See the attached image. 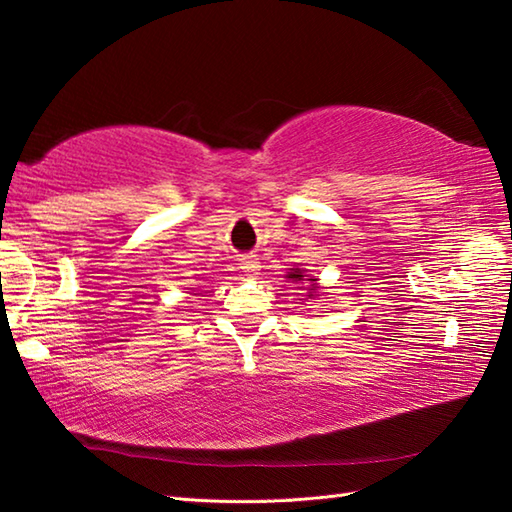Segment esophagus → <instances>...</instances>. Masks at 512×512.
I'll list each match as a JSON object with an SVG mask.
<instances>
[{
  "mask_svg": "<svg viewBox=\"0 0 512 512\" xmlns=\"http://www.w3.org/2000/svg\"><path fill=\"white\" fill-rule=\"evenodd\" d=\"M259 259L257 257H244L242 259V270H244V275H248V277H255L257 273H259Z\"/></svg>",
  "mask_w": 512,
  "mask_h": 512,
  "instance_id": "1",
  "label": "esophagus"
}]
</instances>
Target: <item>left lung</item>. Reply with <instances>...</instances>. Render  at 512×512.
I'll return each instance as SVG.
<instances>
[{
	"label": "left lung",
	"instance_id": "1",
	"mask_svg": "<svg viewBox=\"0 0 512 512\" xmlns=\"http://www.w3.org/2000/svg\"><path fill=\"white\" fill-rule=\"evenodd\" d=\"M288 279H292V284H306V290H308V297H317V290H319V284H317V277H308L303 275L301 268H292V273L286 275Z\"/></svg>",
	"mask_w": 512,
	"mask_h": 512
}]
</instances>
